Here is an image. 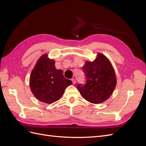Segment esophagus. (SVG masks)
<instances>
[{
    "instance_id": "esophagus-1",
    "label": "esophagus",
    "mask_w": 146,
    "mask_h": 146,
    "mask_svg": "<svg viewBox=\"0 0 146 146\" xmlns=\"http://www.w3.org/2000/svg\"><path fill=\"white\" fill-rule=\"evenodd\" d=\"M71 80H72V82L74 85H75V84L76 83V79H75V78H72Z\"/></svg>"
}]
</instances>
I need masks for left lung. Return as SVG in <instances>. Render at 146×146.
<instances>
[{
	"label": "left lung",
	"instance_id": "obj_1",
	"mask_svg": "<svg viewBox=\"0 0 146 146\" xmlns=\"http://www.w3.org/2000/svg\"><path fill=\"white\" fill-rule=\"evenodd\" d=\"M86 82L78 84L77 89L83 98L92 104H100L107 100L116 85V74L108 59L102 54L83 66Z\"/></svg>",
	"mask_w": 146,
	"mask_h": 146
}]
</instances>
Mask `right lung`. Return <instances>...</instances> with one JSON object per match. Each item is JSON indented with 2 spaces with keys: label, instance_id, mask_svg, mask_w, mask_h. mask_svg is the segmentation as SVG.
Masks as SVG:
<instances>
[{
  "label": "right lung",
  "instance_id": "obj_1",
  "mask_svg": "<svg viewBox=\"0 0 146 146\" xmlns=\"http://www.w3.org/2000/svg\"><path fill=\"white\" fill-rule=\"evenodd\" d=\"M72 82L66 78L61 69L55 67V61L42 55L35 66L30 77V86L33 95L42 102L52 104L60 99Z\"/></svg>",
  "mask_w": 146,
  "mask_h": 146
}]
</instances>
